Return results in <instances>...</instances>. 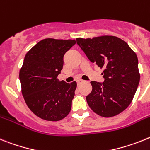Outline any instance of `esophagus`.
<instances>
[{"label": "esophagus", "instance_id": "34e87169", "mask_svg": "<svg viewBox=\"0 0 150 150\" xmlns=\"http://www.w3.org/2000/svg\"><path fill=\"white\" fill-rule=\"evenodd\" d=\"M76 81H77V84H81L82 82H84V81H83L82 79H78Z\"/></svg>", "mask_w": 150, "mask_h": 150}]
</instances>
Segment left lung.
Wrapping results in <instances>:
<instances>
[{
    "mask_svg": "<svg viewBox=\"0 0 150 150\" xmlns=\"http://www.w3.org/2000/svg\"><path fill=\"white\" fill-rule=\"evenodd\" d=\"M76 41L91 62L104 69L103 82H91L93 89L86 97L91 109L106 118L122 112L131 104L140 82L136 53L115 36L77 38Z\"/></svg>",
    "mask_w": 150,
    "mask_h": 150,
    "instance_id": "left-lung-1",
    "label": "left lung"
}]
</instances>
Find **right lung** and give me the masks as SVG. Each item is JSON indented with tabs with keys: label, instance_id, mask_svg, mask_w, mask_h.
Listing matches in <instances>:
<instances>
[{
	"label": "right lung",
	"instance_id": "obj_1",
	"mask_svg": "<svg viewBox=\"0 0 150 150\" xmlns=\"http://www.w3.org/2000/svg\"><path fill=\"white\" fill-rule=\"evenodd\" d=\"M75 40L44 39L26 53L19 71L22 93L30 110L47 121H59L71 108L77 83L57 79L66 51Z\"/></svg>",
	"mask_w": 150,
	"mask_h": 150
}]
</instances>
